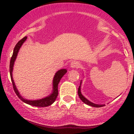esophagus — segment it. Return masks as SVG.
Instances as JSON below:
<instances>
[{"instance_id": "1", "label": "esophagus", "mask_w": 134, "mask_h": 134, "mask_svg": "<svg viewBox=\"0 0 134 134\" xmlns=\"http://www.w3.org/2000/svg\"><path fill=\"white\" fill-rule=\"evenodd\" d=\"M70 67L71 68H76L77 69L80 67V63L78 62V61H74V62H72L70 63Z\"/></svg>"}]
</instances>
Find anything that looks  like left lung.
Listing matches in <instances>:
<instances>
[{
    "label": "left lung",
    "mask_w": 134,
    "mask_h": 134,
    "mask_svg": "<svg viewBox=\"0 0 134 134\" xmlns=\"http://www.w3.org/2000/svg\"><path fill=\"white\" fill-rule=\"evenodd\" d=\"M81 84H82V81H81V83H80V86L78 88V95H79L80 99L82 101V102H84V103L87 104V105L91 106V107H96V108H99V107H104L105 104H95L94 103H92L91 101H90V100L86 99L83 95L82 94L81 91Z\"/></svg>",
    "instance_id": "left-lung-1"
}]
</instances>
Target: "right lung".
I'll return each mask as SVG.
<instances>
[{
	"label": "right lung",
	"mask_w": 134,
	"mask_h": 134,
	"mask_svg": "<svg viewBox=\"0 0 134 134\" xmlns=\"http://www.w3.org/2000/svg\"><path fill=\"white\" fill-rule=\"evenodd\" d=\"M27 37L25 36L23 38L22 40H21L18 43L16 44V45L15 46L14 48L13 51V54L11 58H10V68H9V70H10V79H11L12 83H13V88L14 90L15 93L17 94V96L19 97V98L21 100H22L23 102L25 103L30 104V105L34 106V107H46L48 106L51 105L55 102V99H56L57 97L58 96V83H59L60 81L61 78L65 74L66 72H67V69H62L60 70H58L57 72L55 73L54 77H53V90H52V92L50 94H49L48 96L47 97H44L43 98H41L40 99H36V100H28V99H25L20 94L19 91H18V89L15 85L13 77V67H14V64L15 61L18 56V53L19 51V49L21 48V46L23 45V44L24 43V41L26 40Z\"/></svg>",
	"instance_id": "1"
}]
</instances>
